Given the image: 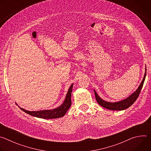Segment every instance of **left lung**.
I'll use <instances>...</instances> for the list:
<instances>
[{
	"mask_svg": "<svg viewBox=\"0 0 151 151\" xmlns=\"http://www.w3.org/2000/svg\"><path fill=\"white\" fill-rule=\"evenodd\" d=\"M146 75V68L145 69V75L143 78V80L142 82L140 83V85L139 86L138 88L133 93H132L130 96H128L126 99L122 100L119 101H116V102H109V101H107L102 99H101L99 96L97 94L96 91L94 90V92L95 94V97L97 101V103L101 106L102 107H104L106 109L112 110V111H122L125 110L127 108H128L129 107H130L137 100L138 98L139 94L141 91V90L143 87V85L145 80Z\"/></svg>",
	"mask_w": 151,
	"mask_h": 151,
	"instance_id": "8db88e82",
	"label": "left lung"
}]
</instances>
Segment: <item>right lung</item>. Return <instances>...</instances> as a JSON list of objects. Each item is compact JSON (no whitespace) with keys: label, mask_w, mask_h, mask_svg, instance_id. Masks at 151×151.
Wrapping results in <instances>:
<instances>
[{"label":"right lung","mask_w":151,"mask_h":151,"mask_svg":"<svg viewBox=\"0 0 151 151\" xmlns=\"http://www.w3.org/2000/svg\"><path fill=\"white\" fill-rule=\"evenodd\" d=\"M73 84L72 83L70 88H69V90L68 91V93L66 96L65 99L63 103L57 108L53 109H50V110H42V111H27L23 108H21L19 107V108L26 112V114L32 115L33 116H35L39 118L42 119H55L63 117L64 116L70 108V107L72 104L71 102V94L72 91Z\"/></svg>","instance_id":"obj_1"}]
</instances>
